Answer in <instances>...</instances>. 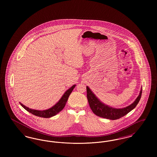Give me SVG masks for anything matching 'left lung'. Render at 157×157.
<instances>
[{
    "label": "left lung",
    "instance_id": "left-lung-1",
    "mask_svg": "<svg viewBox=\"0 0 157 157\" xmlns=\"http://www.w3.org/2000/svg\"><path fill=\"white\" fill-rule=\"evenodd\" d=\"M86 92L88 101L92 112L98 117L106 119L115 120H118L125 116L136 107L141 97L142 90H141L139 96L136 99L134 102H133L129 106H127L126 108L121 109L113 108L112 107L102 104L95 97V95L92 93V92L88 86H86Z\"/></svg>",
    "mask_w": 157,
    "mask_h": 157
}]
</instances>
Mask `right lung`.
<instances>
[{"mask_svg":"<svg viewBox=\"0 0 157 157\" xmlns=\"http://www.w3.org/2000/svg\"><path fill=\"white\" fill-rule=\"evenodd\" d=\"M75 86L76 85H74L71 88H70L69 90H67L56 104L52 108H51L48 109H46V110L38 111V110L32 109L26 107V106L23 105L22 104H21V103H20V104L24 109H25L27 111L30 112L35 116L42 117V118H50L53 116L56 115L57 113H58L60 111H61L63 109V108L65 107L66 103L67 102L68 98L69 97L70 94H71V92H72L73 90L74 89Z\"/></svg>","mask_w":157,"mask_h":157,"instance_id":"obj_1","label":"right lung"}]
</instances>
